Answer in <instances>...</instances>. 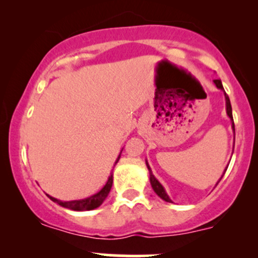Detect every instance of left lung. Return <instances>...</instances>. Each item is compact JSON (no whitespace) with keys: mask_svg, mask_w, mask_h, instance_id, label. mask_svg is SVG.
<instances>
[{"mask_svg":"<svg viewBox=\"0 0 258 258\" xmlns=\"http://www.w3.org/2000/svg\"><path fill=\"white\" fill-rule=\"evenodd\" d=\"M214 84L216 85V87H217L218 90H221V91L224 92L223 85H222V81H221L220 79L214 80ZM224 98H226V111H227L228 117H229L230 121H232V128H233V131H234V139H235V128H234V121H233V114H232V105H230L229 97L227 96L226 92H224ZM147 167H148V170H149V174H150V184H152L154 191H155V193L158 194L159 197L161 198L162 200L167 201V203H172V200L170 199V197H168V195H167L166 190H165L164 186H162L161 183H160L159 180L155 178V176H154V174H153L152 170H150V166H149V164H148V162H147ZM226 171H227V168H226V170H224V172H226ZM224 172H223V174H224ZM223 174H222V177H223ZM222 177L220 178V180L222 179ZM220 180H218V182H220ZM218 182L216 183V185L218 184Z\"/></svg>","mask_w":258,"mask_h":258,"instance_id":"obj_1","label":"left lung"}]
</instances>
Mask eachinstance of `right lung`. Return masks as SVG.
Listing matches in <instances>:
<instances>
[{"mask_svg":"<svg viewBox=\"0 0 258 258\" xmlns=\"http://www.w3.org/2000/svg\"><path fill=\"white\" fill-rule=\"evenodd\" d=\"M121 152H122V150H121ZM121 152L119 154V156H117L116 161H115V165H116L117 161H119V159L121 156ZM115 165H114V166H115ZM111 185H112V173H110V176H109L108 180H106L105 185L103 186L102 189H100L98 193L91 195V197H88V198H85V199L72 200V201H61V200L55 199V198H53L48 194H47V197H48L52 201L57 203L58 205L65 207V209L74 210V211H90V210H94V209H97V207H99L100 205H102L103 201L106 199L109 191H110Z\"/></svg>","mask_w":258,"mask_h":258,"instance_id":"1","label":"right lung"}]
</instances>
